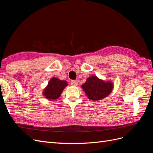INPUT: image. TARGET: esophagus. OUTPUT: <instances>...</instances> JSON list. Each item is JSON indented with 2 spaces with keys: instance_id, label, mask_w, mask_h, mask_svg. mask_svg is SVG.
<instances>
[{
  "instance_id": "34e87169",
  "label": "esophagus",
  "mask_w": 153,
  "mask_h": 153,
  "mask_svg": "<svg viewBox=\"0 0 153 153\" xmlns=\"http://www.w3.org/2000/svg\"><path fill=\"white\" fill-rule=\"evenodd\" d=\"M71 84L73 86H77L78 85V82L76 80H72L71 82Z\"/></svg>"
}]
</instances>
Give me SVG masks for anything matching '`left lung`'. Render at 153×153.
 I'll return each instance as SVG.
<instances>
[{"instance_id": "left-lung-1", "label": "left lung", "mask_w": 153, "mask_h": 153, "mask_svg": "<svg viewBox=\"0 0 153 153\" xmlns=\"http://www.w3.org/2000/svg\"><path fill=\"white\" fill-rule=\"evenodd\" d=\"M88 98L92 101L101 100L108 96L113 90L111 82H105L96 76H91L82 85Z\"/></svg>"}]
</instances>
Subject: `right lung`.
I'll use <instances>...</instances> for the list:
<instances>
[{
  "instance_id": "right-lung-1",
  "label": "right lung",
  "mask_w": 153,
  "mask_h": 153,
  "mask_svg": "<svg viewBox=\"0 0 153 153\" xmlns=\"http://www.w3.org/2000/svg\"><path fill=\"white\" fill-rule=\"evenodd\" d=\"M67 85L66 81L61 80L57 78H52L43 91V95L48 100H57Z\"/></svg>"
}]
</instances>
